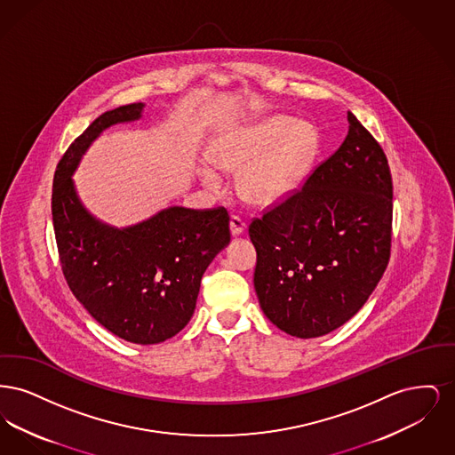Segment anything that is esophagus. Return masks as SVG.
Returning <instances> with one entry per match:
<instances>
[{
    "instance_id": "obj_1",
    "label": "esophagus",
    "mask_w": 455,
    "mask_h": 455,
    "mask_svg": "<svg viewBox=\"0 0 455 455\" xmlns=\"http://www.w3.org/2000/svg\"><path fill=\"white\" fill-rule=\"evenodd\" d=\"M243 228H245V221L242 220L240 217L230 218V230H232V235H240L242 232H243Z\"/></svg>"
}]
</instances>
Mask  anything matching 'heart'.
Wrapping results in <instances>:
<instances>
[{"label":"heart","instance_id":"1","mask_svg":"<svg viewBox=\"0 0 455 455\" xmlns=\"http://www.w3.org/2000/svg\"><path fill=\"white\" fill-rule=\"evenodd\" d=\"M321 152V132L291 116H269L252 124L220 134L208 156L220 171L240 173V197L256 206H271L291 195L312 169ZM199 177L210 189H220L215 169L203 167Z\"/></svg>","mask_w":455,"mask_h":455}]
</instances>
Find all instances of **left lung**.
Segmentation results:
<instances>
[{
    "label": "left lung",
    "mask_w": 455,
    "mask_h": 455,
    "mask_svg": "<svg viewBox=\"0 0 455 455\" xmlns=\"http://www.w3.org/2000/svg\"><path fill=\"white\" fill-rule=\"evenodd\" d=\"M341 147L302 189L254 218V288L264 315L286 334L319 338L367 302L390 258L387 156L347 112Z\"/></svg>",
    "instance_id": "1"
}]
</instances>
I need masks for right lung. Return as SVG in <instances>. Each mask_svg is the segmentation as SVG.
Here are the masks:
<instances>
[{
	"mask_svg": "<svg viewBox=\"0 0 455 455\" xmlns=\"http://www.w3.org/2000/svg\"><path fill=\"white\" fill-rule=\"evenodd\" d=\"M145 104L99 116L66 150L52 184V223L66 283L88 314L112 334L156 345L182 331L195 314L201 278L230 242L225 208L171 206L114 228L92 217L71 175L102 131L141 117Z\"/></svg>",
	"mask_w": 455,
	"mask_h": 455,
	"instance_id": "add662e5",
	"label": "right lung"
}]
</instances>
